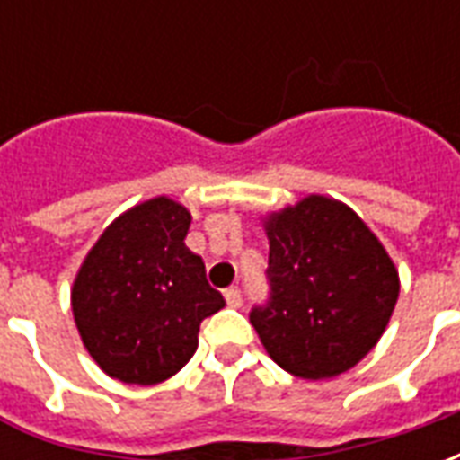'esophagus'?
<instances>
[{"label": "esophagus", "mask_w": 460, "mask_h": 460, "mask_svg": "<svg viewBox=\"0 0 460 460\" xmlns=\"http://www.w3.org/2000/svg\"><path fill=\"white\" fill-rule=\"evenodd\" d=\"M224 298H226L231 308H241L243 305V293H241V288H229L224 293Z\"/></svg>", "instance_id": "obj_1"}]
</instances>
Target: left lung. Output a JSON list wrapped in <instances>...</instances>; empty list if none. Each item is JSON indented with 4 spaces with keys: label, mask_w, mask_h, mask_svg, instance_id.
<instances>
[{
    "label": "left lung",
    "mask_w": 460,
    "mask_h": 460,
    "mask_svg": "<svg viewBox=\"0 0 460 460\" xmlns=\"http://www.w3.org/2000/svg\"><path fill=\"white\" fill-rule=\"evenodd\" d=\"M266 231L269 300L251 308V325L290 375H342L392 318L394 263L355 211L318 194L270 217Z\"/></svg>",
    "instance_id": "obj_1"
}]
</instances>
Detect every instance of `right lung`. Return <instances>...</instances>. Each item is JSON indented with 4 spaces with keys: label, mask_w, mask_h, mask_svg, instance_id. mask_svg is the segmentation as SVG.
<instances>
[{
    "label": "right lung",
    "mask_w": 460,
    "mask_h": 460,
    "mask_svg": "<svg viewBox=\"0 0 460 460\" xmlns=\"http://www.w3.org/2000/svg\"><path fill=\"white\" fill-rule=\"evenodd\" d=\"M190 211L157 197L103 231L74 283L75 328L105 375L157 385L187 365L201 320L226 303L184 246Z\"/></svg>",
    "instance_id": "1"
}]
</instances>
